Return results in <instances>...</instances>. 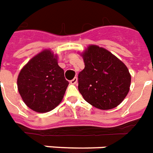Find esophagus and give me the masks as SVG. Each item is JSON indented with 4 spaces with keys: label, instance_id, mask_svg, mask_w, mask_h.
<instances>
[{
    "label": "esophagus",
    "instance_id": "obj_1",
    "mask_svg": "<svg viewBox=\"0 0 153 153\" xmlns=\"http://www.w3.org/2000/svg\"><path fill=\"white\" fill-rule=\"evenodd\" d=\"M77 82H78V79H77V77H74V79H72V80H71L70 82H71V84H76Z\"/></svg>",
    "mask_w": 153,
    "mask_h": 153
}]
</instances>
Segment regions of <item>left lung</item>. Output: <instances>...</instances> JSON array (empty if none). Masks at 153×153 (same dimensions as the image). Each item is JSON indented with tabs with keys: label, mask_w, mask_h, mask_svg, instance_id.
Returning <instances> with one entry per match:
<instances>
[{
	"label": "left lung",
	"mask_w": 153,
	"mask_h": 153,
	"mask_svg": "<svg viewBox=\"0 0 153 153\" xmlns=\"http://www.w3.org/2000/svg\"><path fill=\"white\" fill-rule=\"evenodd\" d=\"M82 57L85 67L78 76V87L82 97L102 110L118 106L128 95L131 83L127 66L97 45H90Z\"/></svg>",
	"instance_id": "8db88e82"
}]
</instances>
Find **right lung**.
Wrapping results in <instances>:
<instances>
[{
	"label": "right lung",
	"instance_id": "obj_1",
	"mask_svg": "<svg viewBox=\"0 0 153 153\" xmlns=\"http://www.w3.org/2000/svg\"><path fill=\"white\" fill-rule=\"evenodd\" d=\"M69 82L57 57L44 51L30 60L17 78L18 91L25 103L37 112H47L61 102Z\"/></svg>",
	"mask_w": 153,
	"mask_h": 153
}]
</instances>
